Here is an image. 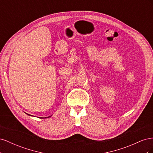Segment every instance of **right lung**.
Segmentation results:
<instances>
[{
  "mask_svg": "<svg viewBox=\"0 0 153 153\" xmlns=\"http://www.w3.org/2000/svg\"><path fill=\"white\" fill-rule=\"evenodd\" d=\"M45 118H46V117H45Z\"/></svg>",
  "mask_w": 153,
  "mask_h": 153,
  "instance_id": "1",
  "label": "right lung"
}]
</instances>
